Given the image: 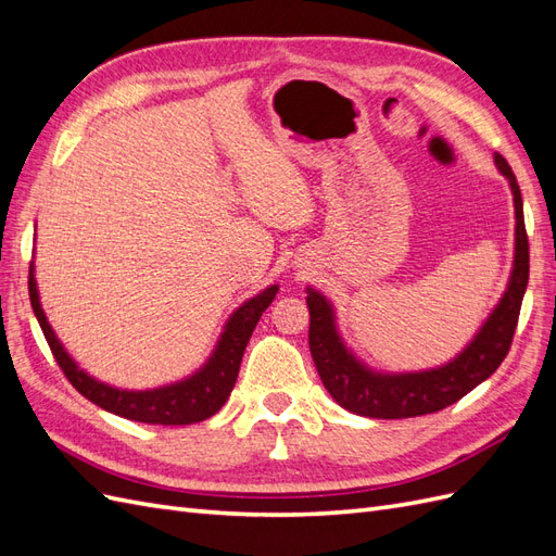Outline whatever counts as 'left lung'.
Wrapping results in <instances>:
<instances>
[{"label": "left lung", "mask_w": 556, "mask_h": 556, "mask_svg": "<svg viewBox=\"0 0 556 556\" xmlns=\"http://www.w3.org/2000/svg\"><path fill=\"white\" fill-rule=\"evenodd\" d=\"M498 172L508 178L515 197V264L508 290L498 301L494 313L478 331L473 341L462 355L450 364L431 371L382 376L374 374L350 355L339 331L333 325V311L329 301L308 290L306 304L311 313L308 345L319 374L333 401L345 410L378 417V419H403L429 415L443 410L466 396L473 387L490 378L501 362L506 359L517 329L521 299L529 282V239L525 227V208H521V192L510 164L498 153L494 157Z\"/></svg>", "instance_id": "1"}]
</instances>
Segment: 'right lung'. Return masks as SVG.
I'll return each instance as SVG.
<instances>
[{
	"mask_svg": "<svg viewBox=\"0 0 556 556\" xmlns=\"http://www.w3.org/2000/svg\"><path fill=\"white\" fill-rule=\"evenodd\" d=\"M276 292L278 288L271 285V288H266L257 296L245 301V304L229 317L213 357L192 378L150 392H125L115 390V387H109L104 382H97L88 374H83L74 364V359L66 355L41 311L35 271L29 268L31 308H35L50 352H53V357L60 364L66 380H70L83 396L90 399L94 406L146 425H194L201 422V419H208L225 406L233 384H237L241 359L252 336V329L257 327L262 313L271 304Z\"/></svg>",
	"mask_w": 556,
	"mask_h": 556,
	"instance_id": "right-lung-1",
	"label": "right lung"
}]
</instances>
